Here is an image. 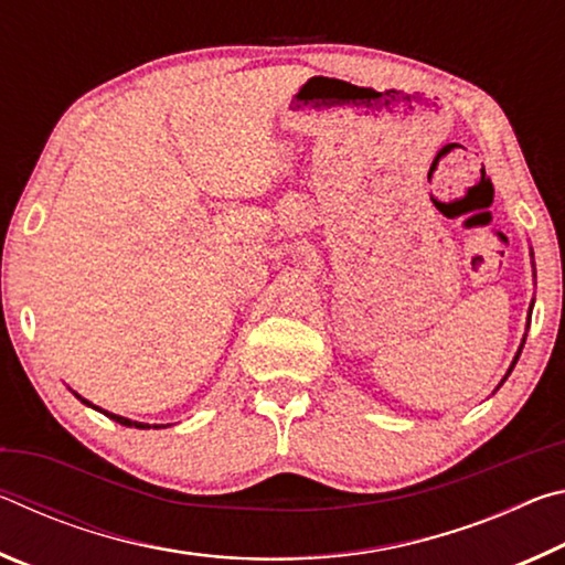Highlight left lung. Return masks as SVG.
<instances>
[{
    "label": "left lung",
    "mask_w": 565,
    "mask_h": 565,
    "mask_svg": "<svg viewBox=\"0 0 565 565\" xmlns=\"http://www.w3.org/2000/svg\"><path fill=\"white\" fill-rule=\"evenodd\" d=\"M523 349V347H521ZM515 361H519V356H515ZM515 361H513V366H515Z\"/></svg>",
    "instance_id": "8db88e82"
}]
</instances>
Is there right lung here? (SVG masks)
<instances>
[{
	"instance_id": "right-lung-1",
	"label": "right lung",
	"mask_w": 565,
	"mask_h": 565,
	"mask_svg": "<svg viewBox=\"0 0 565 565\" xmlns=\"http://www.w3.org/2000/svg\"><path fill=\"white\" fill-rule=\"evenodd\" d=\"M82 398V396H79ZM84 401V398H82ZM84 404H87V406H92L89 404V401H84ZM102 411V408H99ZM102 414L104 416H109V418H114V420H117V424H121V426H137V428H151L149 424H139V420H129V418H124V416H114V414H109V411H102ZM154 428H159V426H154Z\"/></svg>"
}]
</instances>
